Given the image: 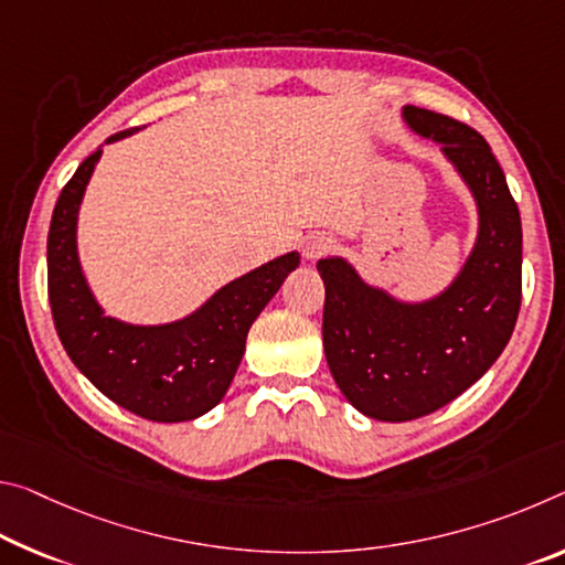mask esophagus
Masks as SVG:
<instances>
[{
  "mask_svg": "<svg viewBox=\"0 0 565 565\" xmlns=\"http://www.w3.org/2000/svg\"><path fill=\"white\" fill-rule=\"evenodd\" d=\"M331 238H327V236H311L307 244H303V256L309 258V262H317V258H321L324 254H329L331 250Z\"/></svg>",
  "mask_w": 565,
  "mask_h": 565,
  "instance_id": "obj_1",
  "label": "esophagus"
}]
</instances>
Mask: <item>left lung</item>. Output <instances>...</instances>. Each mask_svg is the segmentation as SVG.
Segmentation results:
<instances>
[{"instance_id": "1", "label": "left lung", "mask_w": 565, "mask_h": 565, "mask_svg": "<svg viewBox=\"0 0 565 565\" xmlns=\"http://www.w3.org/2000/svg\"><path fill=\"white\" fill-rule=\"evenodd\" d=\"M402 118L440 142L476 199L478 236L458 276L423 301L366 284L342 256L317 264L331 377L352 407L382 423L425 417L460 397L503 352L521 309V213L486 138L425 107L405 105Z\"/></svg>"}]
</instances>
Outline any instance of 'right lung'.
<instances>
[{"label":"right lung","mask_w":565,"mask_h":565,"mask_svg":"<svg viewBox=\"0 0 565 565\" xmlns=\"http://www.w3.org/2000/svg\"><path fill=\"white\" fill-rule=\"evenodd\" d=\"M136 132L122 130L105 142ZM103 146L85 158L52 211L47 291L62 347L85 377L115 405L153 423H188L226 395L246 349L248 329L299 266V250L254 268L168 324H130L107 317L83 274L77 216Z\"/></svg>","instance_id":"obj_1"}]
</instances>
